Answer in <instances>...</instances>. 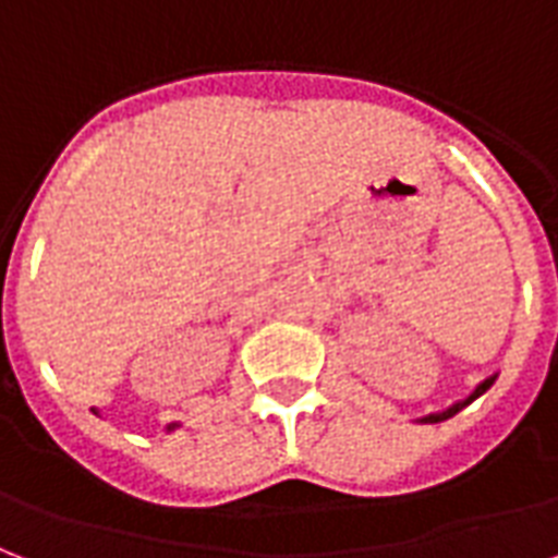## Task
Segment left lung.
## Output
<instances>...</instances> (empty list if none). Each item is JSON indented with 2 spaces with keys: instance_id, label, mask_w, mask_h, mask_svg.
<instances>
[{
  "instance_id": "obj_1",
  "label": "left lung",
  "mask_w": 558,
  "mask_h": 558,
  "mask_svg": "<svg viewBox=\"0 0 558 558\" xmlns=\"http://www.w3.org/2000/svg\"><path fill=\"white\" fill-rule=\"evenodd\" d=\"M495 378H498V373H495V375H489V378H483V381L477 384V387H474V390L469 392V396H465V399L454 401V404H451V408L439 410V413H427V416L416 418V422H422V425H436V422H445V418L457 416V413H460V410H463V408H469V404H472L474 399H481L483 392L489 390L492 384H495Z\"/></svg>"
}]
</instances>
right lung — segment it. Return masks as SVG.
<instances>
[{
  "instance_id": "obj_1",
  "label": "right lung",
  "mask_w": 558,
  "mask_h": 558,
  "mask_svg": "<svg viewBox=\"0 0 558 558\" xmlns=\"http://www.w3.org/2000/svg\"><path fill=\"white\" fill-rule=\"evenodd\" d=\"M93 413H95V416H98V408H93ZM177 427H180V422H168L166 434H171V430H177Z\"/></svg>"
}]
</instances>
